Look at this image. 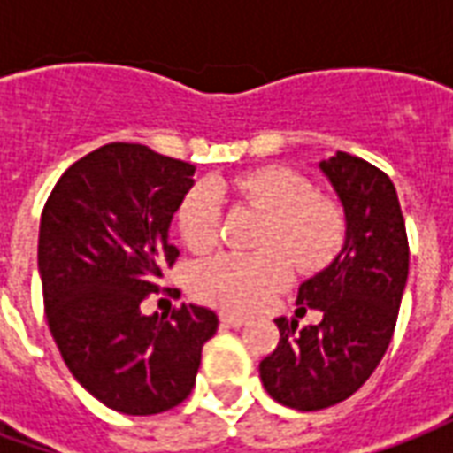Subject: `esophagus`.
I'll list each match as a JSON object with an SVG mask.
<instances>
[{"label": "esophagus", "instance_id": "esophagus-1", "mask_svg": "<svg viewBox=\"0 0 453 453\" xmlns=\"http://www.w3.org/2000/svg\"><path fill=\"white\" fill-rule=\"evenodd\" d=\"M220 323L226 325V327H242V325H245V320H242V318H237V315L223 313L220 315Z\"/></svg>", "mask_w": 453, "mask_h": 453}]
</instances>
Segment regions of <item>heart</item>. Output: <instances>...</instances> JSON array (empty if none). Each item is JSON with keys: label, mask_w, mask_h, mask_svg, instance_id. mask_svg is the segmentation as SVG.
Wrapping results in <instances>:
<instances>
[{"label": "heart", "mask_w": 453, "mask_h": 453, "mask_svg": "<svg viewBox=\"0 0 453 453\" xmlns=\"http://www.w3.org/2000/svg\"><path fill=\"white\" fill-rule=\"evenodd\" d=\"M247 198L265 213L269 226L257 255L211 257L194 272L196 294L233 313H252L279 294L294 276L292 255L298 269L315 272L340 250L344 220L340 208L315 196L311 181L284 167H265L247 174L216 179L196 187L179 208V233L188 250L203 252L216 245L223 206L220 198Z\"/></svg>", "instance_id": "heart-1"}]
</instances>
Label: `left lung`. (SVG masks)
<instances>
[{"label":"left lung","mask_w":453,"mask_h":453,"mask_svg":"<svg viewBox=\"0 0 453 453\" xmlns=\"http://www.w3.org/2000/svg\"><path fill=\"white\" fill-rule=\"evenodd\" d=\"M344 213V240L330 265L298 288L318 325L276 318L279 344L259 364L265 390L286 408H330L364 386L388 349L408 284V235L395 187L369 162L334 152L318 162ZM296 311V313H298Z\"/></svg>","instance_id":"8db88e82"}]
</instances>
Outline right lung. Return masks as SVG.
Listing matches in <instances>:
<instances>
[{"label":"right lung","instance_id":"obj_1","mask_svg":"<svg viewBox=\"0 0 453 453\" xmlns=\"http://www.w3.org/2000/svg\"><path fill=\"white\" fill-rule=\"evenodd\" d=\"M196 167L138 142H111L55 184L38 230L45 318L77 383L123 415H157L187 398L218 315L181 303L145 315L179 250L172 218Z\"/></svg>","mask_w":453,"mask_h":453}]
</instances>
